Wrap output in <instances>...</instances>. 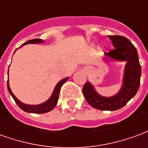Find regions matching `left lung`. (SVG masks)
<instances>
[{"label": "left lung", "mask_w": 148, "mask_h": 148, "mask_svg": "<svg viewBox=\"0 0 148 148\" xmlns=\"http://www.w3.org/2000/svg\"><path fill=\"white\" fill-rule=\"evenodd\" d=\"M114 48L106 55L116 60L126 61L124 84L120 92L111 97L100 96L93 86L86 82L82 88V93L90 106L99 110L114 111L123 108L139 90L141 76V66L139 62L137 50L132 42L121 36H108Z\"/></svg>", "instance_id": "left-lung-1"}]
</instances>
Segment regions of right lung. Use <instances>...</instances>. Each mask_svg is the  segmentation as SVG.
Here are the masks:
<instances>
[{
    "label": "right lung",
    "mask_w": 148,
    "mask_h": 148,
    "mask_svg": "<svg viewBox=\"0 0 148 148\" xmlns=\"http://www.w3.org/2000/svg\"><path fill=\"white\" fill-rule=\"evenodd\" d=\"M42 42V39H32V40H29V41H27V42H24L23 45H24V44H27V43H39V42ZM68 78H69V77H66L64 79H62V80L60 81V82L56 85V86H55V90H54V92L52 93L51 97L46 102L42 103L41 105H38V106H29V105H25L24 103H22L21 101H20L15 97V95L12 93L11 90H10V87H9V85H8V81H7V86H8V90L9 93L11 94V96L12 97V98L14 99L16 103L17 104L18 106H19L22 110H24V112H32V113L40 114V113L48 112L51 111L52 109L55 108V106L57 105V102H58V95H59V91H60L61 86L64 84V82H66L68 80Z\"/></svg>",
    "instance_id": "obj_1"
}]
</instances>
